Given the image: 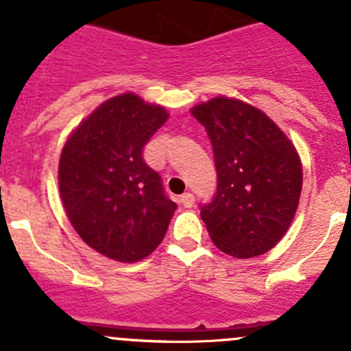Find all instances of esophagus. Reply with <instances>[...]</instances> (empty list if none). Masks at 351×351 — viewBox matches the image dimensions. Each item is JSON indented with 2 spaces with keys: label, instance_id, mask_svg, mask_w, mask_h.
Instances as JSON below:
<instances>
[{
  "label": "esophagus",
  "instance_id": "34e87169",
  "mask_svg": "<svg viewBox=\"0 0 351 351\" xmlns=\"http://www.w3.org/2000/svg\"><path fill=\"white\" fill-rule=\"evenodd\" d=\"M180 202H182L183 205H185L186 208H190L193 205V202H195V197H193V193H183L182 197H180Z\"/></svg>",
  "mask_w": 351,
  "mask_h": 351
}]
</instances>
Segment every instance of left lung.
Instances as JSON below:
<instances>
[{"label":"left lung","mask_w":351,"mask_h":351,"mask_svg":"<svg viewBox=\"0 0 351 351\" xmlns=\"http://www.w3.org/2000/svg\"><path fill=\"white\" fill-rule=\"evenodd\" d=\"M214 149L217 190L200 207L215 246L234 258L270 251L287 232L302 190V165L277 123L241 100L192 108Z\"/></svg>","instance_id":"1"}]
</instances>
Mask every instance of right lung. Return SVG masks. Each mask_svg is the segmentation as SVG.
I'll list each match as a JSON object with an SVG mask.
<instances>
[{
  "label": "right lung",
  "instance_id": "add662e5",
  "mask_svg": "<svg viewBox=\"0 0 351 351\" xmlns=\"http://www.w3.org/2000/svg\"><path fill=\"white\" fill-rule=\"evenodd\" d=\"M134 93L104 101L76 127L59 159V192L71 224L95 251L122 263L151 254L176 204L146 165L144 146L168 120Z\"/></svg>",
  "mask_w": 351,
  "mask_h": 351
}]
</instances>
